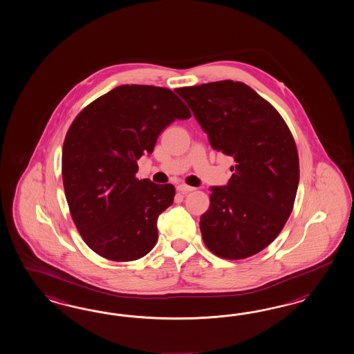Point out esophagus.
<instances>
[{
  "label": "esophagus",
  "instance_id": "obj_1",
  "mask_svg": "<svg viewBox=\"0 0 354 354\" xmlns=\"http://www.w3.org/2000/svg\"><path fill=\"white\" fill-rule=\"evenodd\" d=\"M176 189H178L179 192H182L183 194H187V193L193 192L196 188L189 187V185H187V184H179V185L176 187Z\"/></svg>",
  "mask_w": 354,
  "mask_h": 354
}]
</instances>
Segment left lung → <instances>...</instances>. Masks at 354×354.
Returning a JSON list of instances; mask_svg holds the SVG:
<instances>
[{
	"instance_id": "1",
	"label": "left lung",
	"mask_w": 354,
	"mask_h": 354,
	"mask_svg": "<svg viewBox=\"0 0 354 354\" xmlns=\"http://www.w3.org/2000/svg\"><path fill=\"white\" fill-rule=\"evenodd\" d=\"M175 92L213 149L236 162L228 184L210 188V206L200 219L205 245L225 259L254 256L277 239L295 204L300 166L290 129L275 107L240 82Z\"/></svg>"
}]
</instances>
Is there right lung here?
Returning <instances> with one entry per match:
<instances>
[{"label": "right lung", "mask_w": 354, "mask_h": 354, "mask_svg": "<svg viewBox=\"0 0 354 354\" xmlns=\"http://www.w3.org/2000/svg\"><path fill=\"white\" fill-rule=\"evenodd\" d=\"M188 118V107L170 89L132 84L98 97L70 126L64 194L79 234L98 256L127 262L156 245L157 219L174 203L175 188L139 180L138 160L175 119Z\"/></svg>", "instance_id": "right-lung-1"}]
</instances>
